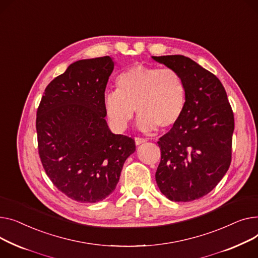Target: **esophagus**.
I'll return each instance as SVG.
<instances>
[{
    "instance_id": "1",
    "label": "esophagus",
    "mask_w": 258,
    "mask_h": 258,
    "mask_svg": "<svg viewBox=\"0 0 258 258\" xmlns=\"http://www.w3.org/2000/svg\"><path fill=\"white\" fill-rule=\"evenodd\" d=\"M134 140H135V145H136V146H139V145H141V144H143V143H146V142H147V140H146V139L139 138V136H136V138H135Z\"/></svg>"
}]
</instances>
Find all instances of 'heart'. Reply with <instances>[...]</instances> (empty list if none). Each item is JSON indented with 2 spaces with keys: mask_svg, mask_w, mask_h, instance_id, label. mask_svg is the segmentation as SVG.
<instances>
[{
  "mask_svg": "<svg viewBox=\"0 0 258 258\" xmlns=\"http://www.w3.org/2000/svg\"><path fill=\"white\" fill-rule=\"evenodd\" d=\"M186 101V88L181 75L174 69L133 66L115 79V90L103 98L104 108L116 130L127 128L134 115L144 131L157 126H174L182 115Z\"/></svg>",
  "mask_w": 258,
  "mask_h": 258,
  "instance_id": "b5f03b06",
  "label": "heart"
}]
</instances>
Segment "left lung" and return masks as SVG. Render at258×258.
<instances>
[{
  "instance_id": "8db88e82",
  "label": "left lung",
  "mask_w": 258,
  "mask_h": 258,
  "mask_svg": "<svg viewBox=\"0 0 258 258\" xmlns=\"http://www.w3.org/2000/svg\"><path fill=\"white\" fill-rule=\"evenodd\" d=\"M176 70L186 88L184 111L157 142L161 159L155 179L175 202L200 199L213 190L231 163L234 115L217 76L183 55L153 56Z\"/></svg>"
}]
</instances>
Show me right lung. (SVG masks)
I'll use <instances>...</instances> for the list:
<instances>
[{"label": "right lung", "instance_id": "obj_1", "mask_svg": "<svg viewBox=\"0 0 258 258\" xmlns=\"http://www.w3.org/2000/svg\"><path fill=\"white\" fill-rule=\"evenodd\" d=\"M114 63L79 60L45 87L36 112L38 154L53 184L82 203L102 201L119 179L134 139L113 134L103 98Z\"/></svg>", "mask_w": 258, "mask_h": 258}]
</instances>
